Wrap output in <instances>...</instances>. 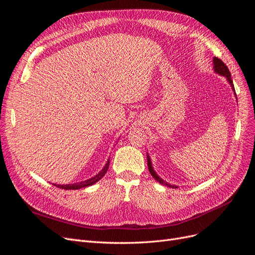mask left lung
Here are the masks:
<instances>
[{
	"instance_id": "8db88e82",
	"label": "left lung",
	"mask_w": 255,
	"mask_h": 255,
	"mask_svg": "<svg viewBox=\"0 0 255 255\" xmlns=\"http://www.w3.org/2000/svg\"><path fill=\"white\" fill-rule=\"evenodd\" d=\"M214 68H215V71L217 72V73H219V74H221V75L227 76V79H228L229 83L231 84V86H232V89L235 91L234 85H233V81H232V76H231V72H230V70H229V68L227 67V65H226L225 63H223V61H222L221 59H219V58H217V57H214ZM148 167H149V171H150L151 175H152L156 181H158L160 184L167 185V186H169V187H173V188L175 187V186H172V185H170V184H168V183L164 182L155 172H154L153 168H152V165H151V160H150L149 156H148Z\"/></svg>"
}]
</instances>
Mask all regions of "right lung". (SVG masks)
<instances>
[{
	"mask_svg": "<svg viewBox=\"0 0 255 255\" xmlns=\"http://www.w3.org/2000/svg\"><path fill=\"white\" fill-rule=\"evenodd\" d=\"M109 166H110V160L107 161L105 167L102 169L101 171H100V173H98L96 176L91 177V179L89 180H86L84 182H80V183H76V184H69V185H57V184H54V186H56L57 188H61V189H65V190H74V189H80V188H84V187H87V186H90V185L97 183L99 180H101L102 177L105 175V173L107 172V169H109Z\"/></svg>",
	"mask_w": 255,
	"mask_h": 255,
	"instance_id": "obj_1",
	"label": "right lung"
}]
</instances>
